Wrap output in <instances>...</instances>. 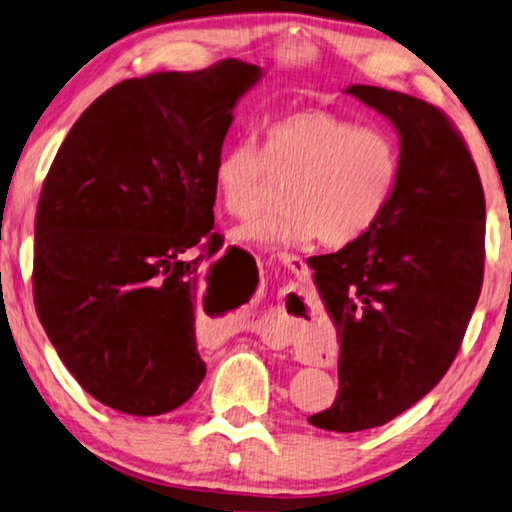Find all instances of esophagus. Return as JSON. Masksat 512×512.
I'll return each instance as SVG.
<instances>
[{"mask_svg": "<svg viewBox=\"0 0 512 512\" xmlns=\"http://www.w3.org/2000/svg\"><path fill=\"white\" fill-rule=\"evenodd\" d=\"M278 262L282 264V266H287V269L294 273V275H298V278H303V275L307 273V266H305V262L303 259H300L298 255H289V253H280L278 255Z\"/></svg>", "mask_w": 512, "mask_h": 512, "instance_id": "34e87169", "label": "esophagus"}]
</instances>
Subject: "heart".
I'll use <instances>...</instances> for the list:
<instances>
[{"label": "heart", "instance_id": "obj_1", "mask_svg": "<svg viewBox=\"0 0 512 512\" xmlns=\"http://www.w3.org/2000/svg\"><path fill=\"white\" fill-rule=\"evenodd\" d=\"M399 177V148L383 129L307 109L266 125L262 150L250 141L225 148L212 182L232 216L257 212L273 180L289 182L282 196L287 207L237 227V239L285 248L319 237L323 246L344 248L383 218Z\"/></svg>", "mask_w": 512, "mask_h": 512}]
</instances>
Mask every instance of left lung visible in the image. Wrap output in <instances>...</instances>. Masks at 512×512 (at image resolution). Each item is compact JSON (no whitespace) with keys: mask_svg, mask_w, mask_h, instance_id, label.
Returning <instances> with one entry per match:
<instances>
[{"mask_svg":"<svg viewBox=\"0 0 512 512\" xmlns=\"http://www.w3.org/2000/svg\"><path fill=\"white\" fill-rule=\"evenodd\" d=\"M344 93L392 123L401 157L376 227L310 262L339 337L337 399L310 424L355 433L412 408L456 358L483 285L485 198L472 154L440 109L378 86Z\"/></svg>","mask_w":512,"mask_h":512,"instance_id":"8db88e82","label":"left lung"}]
</instances>
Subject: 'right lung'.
Here are the masks:
<instances>
[{
    "instance_id": "add662e5",
    "label": "right lung",
    "mask_w": 512,
    "mask_h": 512,
    "mask_svg": "<svg viewBox=\"0 0 512 512\" xmlns=\"http://www.w3.org/2000/svg\"><path fill=\"white\" fill-rule=\"evenodd\" d=\"M262 75L227 59L125 79L56 152L36 212L34 303L61 362L113 410L164 415L205 378L196 307L218 237L212 173Z\"/></svg>"
}]
</instances>
